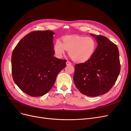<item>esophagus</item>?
Wrapping results in <instances>:
<instances>
[{
    "label": "esophagus",
    "mask_w": 131,
    "mask_h": 131,
    "mask_svg": "<svg viewBox=\"0 0 131 131\" xmlns=\"http://www.w3.org/2000/svg\"><path fill=\"white\" fill-rule=\"evenodd\" d=\"M72 64V63H71L70 61H67V62H66V64H67V66H69V65H71Z\"/></svg>",
    "instance_id": "34e87169"
}]
</instances>
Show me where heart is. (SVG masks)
<instances>
[{
  "label": "heart",
  "mask_w": 131,
  "mask_h": 131,
  "mask_svg": "<svg viewBox=\"0 0 131 131\" xmlns=\"http://www.w3.org/2000/svg\"><path fill=\"white\" fill-rule=\"evenodd\" d=\"M96 49V43L92 38L80 36H68L55 42L53 50L58 57H61L66 50L69 51L70 57L74 61L83 63L89 61L93 56Z\"/></svg>",
  "instance_id": "heart-1"
}]
</instances>
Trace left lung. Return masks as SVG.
<instances>
[{"label":"left lung","instance_id":"left-lung-1","mask_svg":"<svg viewBox=\"0 0 131 131\" xmlns=\"http://www.w3.org/2000/svg\"><path fill=\"white\" fill-rule=\"evenodd\" d=\"M98 45L93 56L75 66L74 82L86 96L96 97L107 93L120 72L119 52L116 45L103 35L91 34Z\"/></svg>","mask_w":131,"mask_h":131}]
</instances>
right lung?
Instances as JSON below:
<instances>
[{"instance_id":"1","label":"right lung","mask_w":131,"mask_h":131,"mask_svg":"<svg viewBox=\"0 0 131 131\" xmlns=\"http://www.w3.org/2000/svg\"><path fill=\"white\" fill-rule=\"evenodd\" d=\"M51 30L33 31L19 41L11 56L15 83L23 92L32 97L46 94L58 74L66 67V59L53 56Z\"/></svg>"}]
</instances>
